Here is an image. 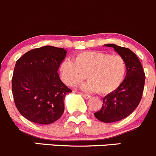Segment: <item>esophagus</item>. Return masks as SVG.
<instances>
[{"label": "esophagus", "instance_id": "esophagus-1", "mask_svg": "<svg viewBox=\"0 0 156 156\" xmlns=\"http://www.w3.org/2000/svg\"><path fill=\"white\" fill-rule=\"evenodd\" d=\"M80 94H82V96H83L85 99H89L90 98H91V96H90L89 94H85V93H80Z\"/></svg>", "mask_w": 156, "mask_h": 156}]
</instances>
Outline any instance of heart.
I'll return each mask as SVG.
<instances>
[{"mask_svg":"<svg viewBox=\"0 0 156 156\" xmlns=\"http://www.w3.org/2000/svg\"><path fill=\"white\" fill-rule=\"evenodd\" d=\"M127 64L119 55L100 51L83 52L71 60H64L59 66L62 81L69 86H76L87 76L89 80L83 89L90 92L108 94L119 88L124 81Z\"/></svg>","mask_w":156,"mask_h":156,"instance_id":"1","label":"heart"}]
</instances>
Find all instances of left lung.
<instances>
[{
    "instance_id": "obj_1",
    "label": "left lung",
    "mask_w": 156,
    "mask_h": 156,
    "mask_svg": "<svg viewBox=\"0 0 156 156\" xmlns=\"http://www.w3.org/2000/svg\"><path fill=\"white\" fill-rule=\"evenodd\" d=\"M105 46L113 47L127 64L123 83L118 89L104 98L101 109L94 113L98 119L110 123L126 118L137 108L142 98L146 76L140 62L131 49L115 44Z\"/></svg>"
}]
</instances>
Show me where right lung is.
I'll list each match as a JSON object with an SVG mask.
<instances>
[{
    "label": "right lung",
    "mask_w": 156,
    "mask_h": 156,
    "mask_svg": "<svg viewBox=\"0 0 156 156\" xmlns=\"http://www.w3.org/2000/svg\"><path fill=\"white\" fill-rule=\"evenodd\" d=\"M66 54L63 48L45 46L28 51L17 60L12 95L19 112L29 121L51 124L63 114L65 96L72 92L58 73Z\"/></svg>",
    "instance_id": "right-lung-1"
}]
</instances>
